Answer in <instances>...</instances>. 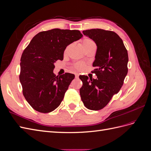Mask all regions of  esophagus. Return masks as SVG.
Listing matches in <instances>:
<instances>
[{
    "instance_id": "obj_1",
    "label": "esophagus",
    "mask_w": 151,
    "mask_h": 151,
    "mask_svg": "<svg viewBox=\"0 0 151 151\" xmlns=\"http://www.w3.org/2000/svg\"><path fill=\"white\" fill-rule=\"evenodd\" d=\"M79 74H75V77H76V79H78V78H79Z\"/></svg>"
}]
</instances>
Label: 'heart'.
<instances>
[{
	"instance_id": "heart-1",
	"label": "heart",
	"mask_w": 151,
	"mask_h": 151,
	"mask_svg": "<svg viewBox=\"0 0 151 151\" xmlns=\"http://www.w3.org/2000/svg\"><path fill=\"white\" fill-rule=\"evenodd\" d=\"M82 44H83V46L84 48H86L87 47H88L89 46H90V45H93V44H95V43L92 40H91L89 38H84L83 41H82ZM68 47L67 48L66 50H67ZM84 66H85V65L83 63H76V64H74V67L77 70H82L83 68H84Z\"/></svg>"
}]
</instances>
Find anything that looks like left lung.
Here are the masks:
<instances>
[{"label": "left lung", "mask_w": 151, "mask_h": 151, "mask_svg": "<svg viewBox=\"0 0 151 151\" xmlns=\"http://www.w3.org/2000/svg\"><path fill=\"white\" fill-rule=\"evenodd\" d=\"M84 35L96 44L97 50L92 71L97 79L80 76L83 86L80 95L84 106L91 110H99L108 104L113 96L120 90L128 72L127 50L116 33L101 29L83 31Z\"/></svg>", "instance_id": "left-lung-1"}]
</instances>
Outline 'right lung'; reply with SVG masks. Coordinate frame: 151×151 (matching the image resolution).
I'll use <instances>...</instances> for the list:
<instances>
[{"label":"right lung","instance_id":"right-lung-1","mask_svg":"<svg viewBox=\"0 0 151 151\" xmlns=\"http://www.w3.org/2000/svg\"><path fill=\"white\" fill-rule=\"evenodd\" d=\"M82 37L79 30L57 28L42 31L24 50L19 80L26 100L36 111L49 113L60 104L75 76L65 73L56 76L54 63L62 60L66 47Z\"/></svg>","mask_w":151,"mask_h":151}]
</instances>
